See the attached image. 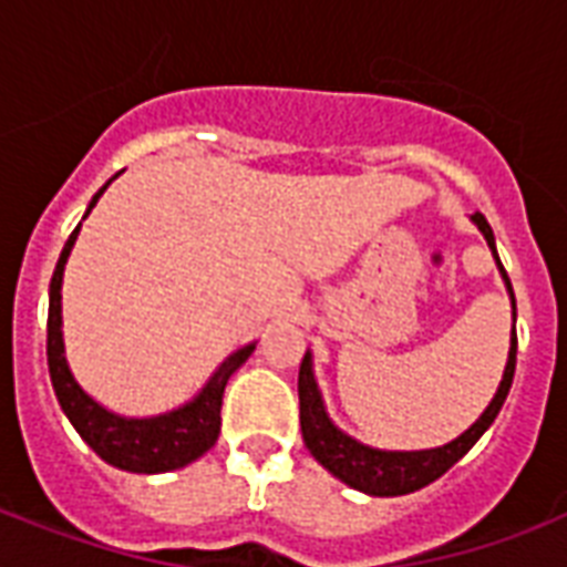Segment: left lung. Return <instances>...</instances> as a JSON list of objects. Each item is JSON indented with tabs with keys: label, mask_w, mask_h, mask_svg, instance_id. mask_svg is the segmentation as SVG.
<instances>
[{
	"label": "left lung",
	"mask_w": 567,
	"mask_h": 567,
	"mask_svg": "<svg viewBox=\"0 0 567 567\" xmlns=\"http://www.w3.org/2000/svg\"><path fill=\"white\" fill-rule=\"evenodd\" d=\"M471 223L476 229L483 231L485 244L492 249L494 261H497V270H501L503 282H506V291H509L512 300V338H509V359H506V368H503V379L497 391H494L492 403L485 405V412L476 417L471 426H467L458 439L441 444V447L430 450H379L371 444H362L355 441L353 435H347L344 430H338L332 417L327 412V403H323V394H320L318 379H315V362H311V350H306L300 364V382H297V391H300V430L302 441L320 465L327 467L329 474L338 476L341 483L355 488V492L371 494V497H396V494H412L423 485L435 483L441 474H447L450 467L456 465L458 458L465 456L467 450L474 447L480 435H483L488 426L494 423L497 412L506 403V394L512 388V377H515V353H518V336H515V320H518V311H515V291H512V282L506 270H503L501 258H497V244H494V231L488 226L483 214H471Z\"/></svg>",
	"instance_id": "1"
}]
</instances>
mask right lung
<instances>
[{
	"label": "right lung",
	"instance_id": "obj_1",
	"mask_svg": "<svg viewBox=\"0 0 567 567\" xmlns=\"http://www.w3.org/2000/svg\"><path fill=\"white\" fill-rule=\"evenodd\" d=\"M117 179V176H114ZM111 179L93 194L91 205L84 217L93 212V205L100 203V196ZM82 217V220H84ZM82 223L75 226L73 235L66 238L61 258H58L55 274L49 282V320H47V362H49V379L55 388L61 412L66 414V421L73 423V430L82 435L87 447L109 465L128 471V474H167V471H179V467L190 465L196 458L208 453L214 447V441L220 435V405H223V388L229 382V377L238 371L240 364L247 362L256 341H249L231 355H226L220 368L208 377L194 400H188L179 409L171 412L153 414V417H126L105 409L96 403L79 382H75L70 364L64 355V318H61V285H64V265L70 252L75 247Z\"/></svg>",
	"mask_w": 567,
	"mask_h": 567
}]
</instances>
